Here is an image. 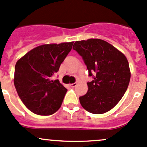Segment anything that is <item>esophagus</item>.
<instances>
[{"label":"esophagus","instance_id":"obj_1","mask_svg":"<svg viewBox=\"0 0 147 147\" xmlns=\"http://www.w3.org/2000/svg\"><path fill=\"white\" fill-rule=\"evenodd\" d=\"M70 86L72 87V88H75V87L77 86V82H74V83L70 84Z\"/></svg>","mask_w":147,"mask_h":147}]
</instances>
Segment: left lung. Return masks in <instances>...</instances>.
<instances>
[{
	"label": "left lung",
	"mask_w": 147,
	"mask_h": 147,
	"mask_svg": "<svg viewBox=\"0 0 147 147\" xmlns=\"http://www.w3.org/2000/svg\"><path fill=\"white\" fill-rule=\"evenodd\" d=\"M83 59L89 76L88 90L79 98L87 111L102 114L111 110L123 96L130 81L129 62L113 45L98 39L77 41L73 45Z\"/></svg>",
	"instance_id": "left-lung-1"
}]
</instances>
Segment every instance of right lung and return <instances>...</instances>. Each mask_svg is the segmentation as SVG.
<instances>
[{
  "mask_svg": "<svg viewBox=\"0 0 147 147\" xmlns=\"http://www.w3.org/2000/svg\"><path fill=\"white\" fill-rule=\"evenodd\" d=\"M73 42L44 45L31 49L15 66L14 85L28 110L49 116L60 108L67 90L59 80H52L72 49Z\"/></svg>",
  "mask_w": 147,
  "mask_h": 147,
  "instance_id": "add662e5",
  "label": "right lung"
}]
</instances>
